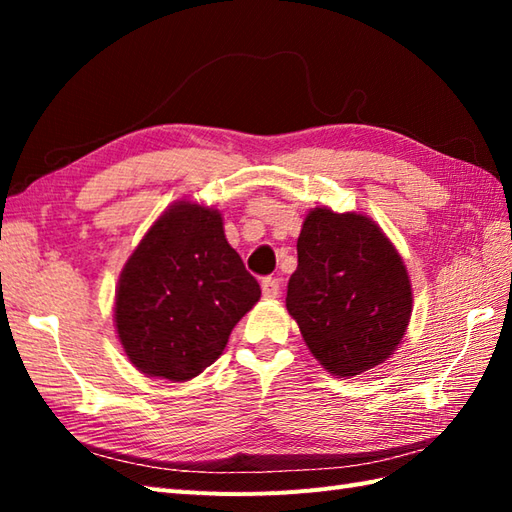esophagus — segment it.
I'll use <instances>...</instances> for the list:
<instances>
[{
    "label": "esophagus",
    "mask_w": 512,
    "mask_h": 512,
    "mask_svg": "<svg viewBox=\"0 0 512 512\" xmlns=\"http://www.w3.org/2000/svg\"><path fill=\"white\" fill-rule=\"evenodd\" d=\"M279 290H281L279 279L266 277V279L262 281V292H264L266 299H277V297H279Z\"/></svg>",
    "instance_id": "obj_1"
}]
</instances>
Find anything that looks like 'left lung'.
<instances>
[{"label":"left lung","mask_w":512,"mask_h":512,"mask_svg":"<svg viewBox=\"0 0 512 512\" xmlns=\"http://www.w3.org/2000/svg\"><path fill=\"white\" fill-rule=\"evenodd\" d=\"M286 308L312 356L339 378L394 354L411 319V281L372 217L317 206L297 239Z\"/></svg>","instance_id":"obj_1"}]
</instances>
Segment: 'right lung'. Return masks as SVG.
Here are the masks:
<instances>
[{"label":"right lung","instance_id":"obj_1","mask_svg":"<svg viewBox=\"0 0 512 512\" xmlns=\"http://www.w3.org/2000/svg\"><path fill=\"white\" fill-rule=\"evenodd\" d=\"M259 297L257 279L226 242L222 213L180 200L123 266L116 334L138 372L184 383L220 358Z\"/></svg>","mask_w":512,"mask_h":512}]
</instances>
